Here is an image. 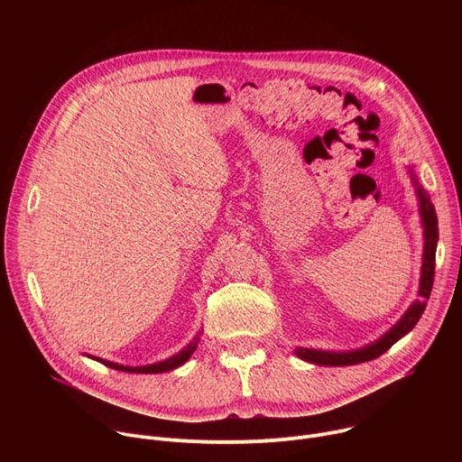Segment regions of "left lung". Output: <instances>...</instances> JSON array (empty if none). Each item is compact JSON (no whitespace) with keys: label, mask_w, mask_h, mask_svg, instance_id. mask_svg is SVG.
I'll return each mask as SVG.
<instances>
[{"label":"left lung","mask_w":462,"mask_h":462,"mask_svg":"<svg viewBox=\"0 0 462 462\" xmlns=\"http://www.w3.org/2000/svg\"><path fill=\"white\" fill-rule=\"evenodd\" d=\"M420 197V214H422V225H424V257H422V276H420V289H419V300L408 309V312L401 318V321L394 325L387 335H383L380 340L374 344L358 349V351H349V353H327V351H318V349H296V355L310 364L318 365H353V364H362L378 358L383 355L394 342H399L404 335H408L411 328L417 325L420 319L430 294L433 287V276H435V252H437V241H439V225H437V214L435 207L428 199V195L422 188L417 189Z\"/></svg>","instance_id":"1"}]
</instances>
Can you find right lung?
Instances as JSON below:
<instances>
[{
  "mask_svg": "<svg viewBox=\"0 0 462 462\" xmlns=\"http://www.w3.org/2000/svg\"><path fill=\"white\" fill-rule=\"evenodd\" d=\"M197 340H199V338H195V342H191V344H189L186 349H182L179 355H175V356H171V358H168V360H164V362L152 364V365H144V367H125V365H118V364H113V362H107V360H102V358H97V356H89V358H93V360H97V362H100V364H104V365H107V367H111V369L125 371V373H143V374L164 373V371H171V369L182 365V364L191 356V353L195 351Z\"/></svg>",
  "mask_w": 462,
  "mask_h": 462,
  "instance_id": "1",
  "label": "right lung"
}]
</instances>
